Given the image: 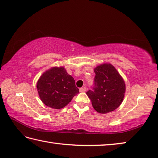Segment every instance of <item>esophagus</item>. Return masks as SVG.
I'll return each instance as SVG.
<instances>
[{
  "label": "esophagus",
  "mask_w": 158,
  "mask_h": 158,
  "mask_svg": "<svg viewBox=\"0 0 158 158\" xmlns=\"http://www.w3.org/2000/svg\"><path fill=\"white\" fill-rule=\"evenodd\" d=\"M86 89H87V88H86L85 86H83V87L79 89V91L80 92H85V91H86Z\"/></svg>",
  "instance_id": "esophagus-1"
}]
</instances>
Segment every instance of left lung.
<instances>
[{
	"label": "left lung",
	"instance_id": "obj_1",
	"mask_svg": "<svg viewBox=\"0 0 158 158\" xmlns=\"http://www.w3.org/2000/svg\"><path fill=\"white\" fill-rule=\"evenodd\" d=\"M93 90L86 94L92 107L100 114H107L118 108L125 97V83L117 70L110 64H101L94 69Z\"/></svg>",
	"mask_w": 158,
	"mask_h": 158
}]
</instances>
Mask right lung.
Returning a JSON list of instances; mask_svg holds the SVG:
<instances>
[{
  "instance_id": "right-lung-1",
  "label": "right lung",
  "mask_w": 158,
  "mask_h": 158,
  "mask_svg": "<svg viewBox=\"0 0 158 158\" xmlns=\"http://www.w3.org/2000/svg\"><path fill=\"white\" fill-rule=\"evenodd\" d=\"M37 89L44 104L57 110L66 106L79 93L75 79L61 66L43 73L37 82Z\"/></svg>"
}]
</instances>
